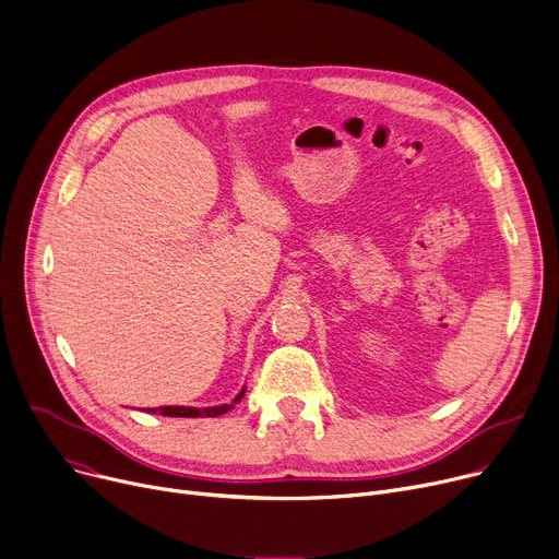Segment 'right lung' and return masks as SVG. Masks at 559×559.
I'll list each match as a JSON object with an SVG mask.
<instances>
[{"label":"right lung","instance_id":"1","mask_svg":"<svg viewBox=\"0 0 559 559\" xmlns=\"http://www.w3.org/2000/svg\"><path fill=\"white\" fill-rule=\"evenodd\" d=\"M246 394V388L237 394V399L233 403L226 405H217V407H158V409H150L152 414L160 412L163 416H181V418H199V416H222L226 412H230L235 407V403H239Z\"/></svg>","mask_w":559,"mask_h":559}]
</instances>
